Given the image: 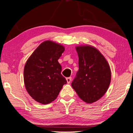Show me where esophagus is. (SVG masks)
I'll return each instance as SVG.
<instances>
[{
    "mask_svg": "<svg viewBox=\"0 0 133 133\" xmlns=\"http://www.w3.org/2000/svg\"><path fill=\"white\" fill-rule=\"evenodd\" d=\"M66 79L67 83H68V84H69V83H70V82H71V81L72 78H71V77H68V78H66Z\"/></svg>",
    "mask_w": 133,
    "mask_h": 133,
    "instance_id": "1",
    "label": "esophagus"
}]
</instances>
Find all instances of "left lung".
Segmentation results:
<instances>
[{
  "label": "left lung",
  "instance_id": "1",
  "mask_svg": "<svg viewBox=\"0 0 133 133\" xmlns=\"http://www.w3.org/2000/svg\"><path fill=\"white\" fill-rule=\"evenodd\" d=\"M79 58V70L72 82L79 97L92 103L105 94L110 84L111 73L106 59L97 48L90 45L76 47Z\"/></svg>",
  "mask_w": 133,
  "mask_h": 133
}]
</instances>
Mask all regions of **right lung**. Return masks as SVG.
<instances>
[{"label": "right lung", "mask_w": 133, "mask_h": 133, "mask_svg": "<svg viewBox=\"0 0 133 133\" xmlns=\"http://www.w3.org/2000/svg\"><path fill=\"white\" fill-rule=\"evenodd\" d=\"M65 51L59 43L46 41L39 45L25 65L23 79L25 88L32 98L47 104L57 98L66 80L61 74L58 61Z\"/></svg>", "instance_id": "right-lung-1"}]
</instances>
